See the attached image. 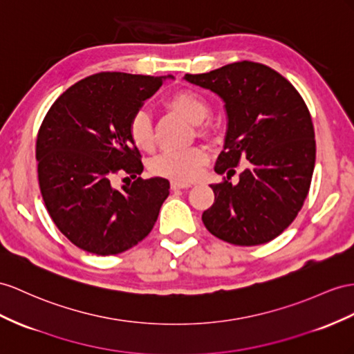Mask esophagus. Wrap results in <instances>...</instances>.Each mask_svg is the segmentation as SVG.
<instances>
[{"label": "esophagus", "instance_id": "34e87169", "mask_svg": "<svg viewBox=\"0 0 354 354\" xmlns=\"http://www.w3.org/2000/svg\"><path fill=\"white\" fill-rule=\"evenodd\" d=\"M192 187V184H187V183H178V180H171L170 183V188L176 192V189H188Z\"/></svg>", "mask_w": 354, "mask_h": 354}]
</instances>
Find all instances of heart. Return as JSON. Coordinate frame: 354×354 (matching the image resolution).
Segmentation results:
<instances>
[{
    "label": "heart",
    "mask_w": 354,
    "mask_h": 354,
    "mask_svg": "<svg viewBox=\"0 0 354 354\" xmlns=\"http://www.w3.org/2000/svg\"><path fill=\"white\" fill-rule=\"evenodd\" d=\"M166 106L174 109L188 122L198 125V133L206 131L203 121L209 115V104L196 91L179 89L166 100ZM129 139L140 151H151L153 147V131L149 115L143 111L136 112L129 121ZM207 161V151L202 147H192L180 151H162L149 161L152 175L169 178L178 183H187L198 176L202 166Z\"/></svg>",
    "instance_id": "heart-1"
}]
</instances>
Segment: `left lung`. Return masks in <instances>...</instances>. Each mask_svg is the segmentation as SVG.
Wrapping results in <instances>:
<instances>
[{
	"instance_id": "8db88e82",
	"label": "left lung",
	"mask_w": 354,
	"mask_h": 354,
	"mask_svg": "<svg viewBox=\"0 0 354 354\" xmlns=\"http://www.w3.org/2000/svg\"><path fill=\"white\" fill-rule=\"evenodd\" d=\"M188 82L207 88L225 103L229 129L215 171L227 175L212 184L215 202L202 215L214 236L252 247L279 236L302 209L315 162L310 111L296 88L270 67L241 61ZM249 167L232 186L234 167Z\"/></svg>"
}]
</instances>
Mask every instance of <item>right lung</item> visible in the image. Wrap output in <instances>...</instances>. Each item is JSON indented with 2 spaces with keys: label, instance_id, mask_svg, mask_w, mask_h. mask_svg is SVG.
<instances>
[{
  "label": "right lung",
  "instance_id": "obj_1",
  "mask_svg": "<svg viewBox=\"0 0 354 354\" xmlns=\"http://www.w3.org/2000/svg\"><path fill=\"white\" fill-rule=\"evenodd\" d=\"M162 80L102 71L71 85L44 116L35 143L40 192L53 223L80 250L120 254L158 218L169 180L138 176L143 165L127 127ZM118 174L136 180L118 190Z\"/></svg>",
  "mask_w": 354,
  "mask_h": 354
}]
</instances>
